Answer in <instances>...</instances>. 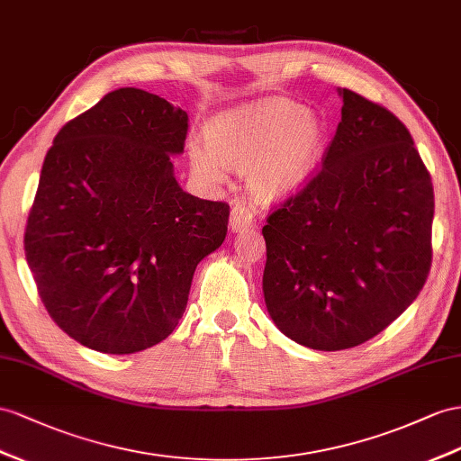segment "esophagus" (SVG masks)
I'll list each match as a JSON object with an SVG mask.
<instances>
[{
  "instance_id": "34e87169",
  "label": "esophagus",
  "mask_w": 461,
  "mask_h": 461,
  "mask_svg": "<svg viewBox=\"0 0 461 461\" xmlns=\"http://www.w3.org/2000/svg\"><path fill=\"white\" fill-rule=\"evenodd\" d=\"M253 221H255V212L247 204H235L231 208L230 228L233 233H243L247 230H251Z\"/></svg>"
}]
</instances>
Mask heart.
Masks as SVG:
<instances>
[{
    "label": "heart",
    "instance_id": "obj_1",
    "mask_svg": "<svg viewBox=\"0 0 461 461\" xmlns=\"http://www.w3.org/2000/svg\"><path fill=\"white\" fill-rule=\"evenodd\" d=\"M206 144L193 140L188 161L200 179L218 185L223 165L243 169V181L261 203H280L308 183L325 151L321 116L286 97H270L221 113L204 128Z\"/></svg>",
    "mask_w": 461,
    "mask_h": 461
}]
</instances>
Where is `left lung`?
Instances as JSON below:
<instances>
[{"label": "left lung", "mask_w": 461, "mask_h": 461, "mask_svg": "<svg viewBox=\"0 0 461 461\" xmlns=\"http://www.w3.org/2000/svg\"><path fill=\"white\" fill-rule=\"evenodd\" d=\"M320 173L267 218L263 292L288 339L358 347L415 302L432 261L430 173L405 124L350 89Z\"/></svg>", "instance_id": "1"}]
</instances>
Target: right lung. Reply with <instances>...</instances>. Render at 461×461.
<instances>
[{
	"mask_svg": "<svg viewBox=\"0 0 461 461\" xmlns=\"http://www.w3.org/2000/svg\"><path fill=\"white\" fill-rule=\"evenodd\" d=\"M186 130L183 109L122 87L46 153L25 257L46 312L87 348L132 354L167 339L196 265L226 240L230 206L175 179Z\"/></svg>",
	"mask_w": 461,
	"mask_h": 461,
	"instance_id": "add662e5",
	"label": "right lung"
}]
</instances>
